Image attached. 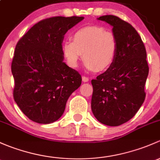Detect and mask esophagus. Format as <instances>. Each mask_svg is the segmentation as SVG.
I'll return each mask as SVG.
<instances>
[{
  "label": "esophagus",
  "instance_id": "esophagus-1",
  "mask_svg": "<svg viewBox=\"0 0 160 160\" xmlns=\"http://www.w3.org/2000/svg\"><path fill=\"white\" fill-rule=\"evenodd\" d=\"M82 81H83L84 82H88V81H89V78L86 76H82Z\"/></svg>",
  "mask_w": 160,
  "mask_h": 160
}]
</instances>
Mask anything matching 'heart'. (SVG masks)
<instances>
[{
	"label": "heart",
	"instance_id": "heart-1",
	"mask_svg": "<svg viewBox=\"0 0 160 160\" xmlns=\"http://www.w3.org/2000/svg\"><path fill=\"white\" fill-rule=\"evenodd\" d=\"M72 39L66 40L62 45L64 56L72 68H76L83 57L88 71L106 70L114 63L118 52L117 39L114 33L105 28H80L74 31Z\"/></svg>",
	"mask_w": 160,
	"mask_h": 160
}]
</instances>
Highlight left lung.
<instances>
[{"label":"left lung","instance_id":"left-lung-1","mask_svg":"<svg viewBox=\"0 0 160 160\" xmlns=\"http://www.w3.org/2000/svg\"><path fill=\"white\" fill-rule=\"evenodd\" d=\"M98 20L112 26L118 52L114 63L92 80V110L101 123L118 126L131 119L145 100L149 74L146 51L139 34L128 22L114 15Z\"/></svg>","mask_w":160,"mask_h":160}]
</instances>
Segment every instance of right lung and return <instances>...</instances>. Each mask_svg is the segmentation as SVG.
Wrapping results in <instances>:
<instances>
[{"label":"right lung","mask_w":160,"mask_h":160,"mask_svg":"<svg viewBox=\"0 0 160 160\" xmlns=\"http://www.w3.org/2000/svg\"><path fill=\"white\" fill-rule=\"evenodd\" d=\"M84 17H53L39 21L18 42L11 64L14 98L32 121L49 124L65 109L80 87L81 75L64 62L62 42L69 29Z\"/></svg>","instance_id":"add662e5"}]
</instances>
